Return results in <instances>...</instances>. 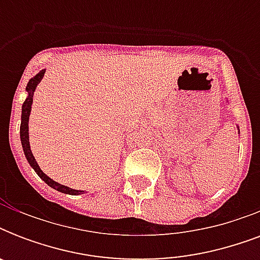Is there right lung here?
I'll return each instance as SVG.
<instances>
[{
	"label": "right lung",
	"mask_w": 260,
	"mask_h": 260,
	"mask_svg": "<svg viewBox=\"0 0 260 260\" xmlns=\"http://www.w3.org/2000/svg\"><path fill=\"white\" fill-rule=\"evenodd\" d=\"M44 73L46 70H40L38 74L35 75L34 78L29 79V82L26 85L25 90L26 93H28V97L25 98V101L22 104V109H21V125H20V139H21V146L22 150H24V154H25V158L28 160V163L30 165V167L36 171L39 177L42 178L43 181L46 182L47 185L51 186L52 189L58 190L60 193L64 194H71V196H78V194L83 193V190H75L71 189V187H67L64 185H60L58 182H55L54 179H51L48 175L43 173L40 170V167H39L38 162H36V159H35L34 154H32V151H30V146H29V134H28V122H29V114H30V108H32V102H34V93L38 85L40 83V81L44 77Z\"/></svg>",
	"instance_id": "right-lung-1"
}]
</instances>
